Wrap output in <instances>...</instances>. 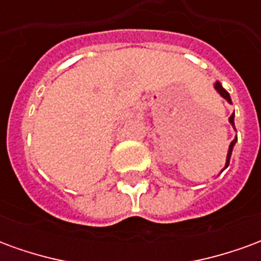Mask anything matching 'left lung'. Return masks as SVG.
Here are the masks:
<instances>
[{
	"mask_svg": "<svg viewBox=\"0 0 261 261\" xmlns=\"http://www.w3.org/2000/svg\"><path fill=\"white\" fill-rule=\"evenodd\" d=\"M214 88H215V91L218 92V93H219V95H221V96L224 97V99H225V100H226V102L230 103V105H232V100H230L229 93H228V92L225 91L224 88H222V85H221V82H219V81H217V82H215V85H214ZM233 120H235V113L230 114V117H229V123H230V124H232V127L235 128V121H233ZM236 141H238V137H235V140H233V141L230 142L229 149H228V155H226V162H225V168H224V169H226V168H228V165H229L230 155H232V149H233V147H235ZM224 169H222V170H224Z\"/></svg>",
	"mask_w": 261,
	"mask_h": 261,
	"instance_id": "left-lung-1",
	"label": "left lung"
}]
</instances>
